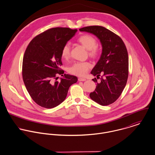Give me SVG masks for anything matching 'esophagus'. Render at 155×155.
I'll use <instances>...</instances> for the list:
<instances>
[{
	"label": "esophagus",
	"mask_w": 155,
	"mask_h": 155,
	"mask_svg": "<svg viewBox=\"0 0 155 155\" xmlns=\"http://www.w3.org/2000/svg\"><path fill=\"white\" fill-rule=\"evenodd\" d=\"M86 78H78V81H86Z\"/></svg>",
	"instance_id": "obj_1"
}]
</instances>
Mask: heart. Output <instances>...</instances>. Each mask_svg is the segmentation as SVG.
Listing matches in <instances>:
<instances>
[{"instance_id":"b5f03b06","label":"heart","mask_w":155,"mask_h":155,"mask_svg":"<svg viewBox=\"0 0 155 155\" xmlns=\"http://www.w3.org/2000/svg\"><path fill=\"white\" fill-rule=\"evenodd\" d=\"M78 41L83 45L87 50H89V54L92 58H96L99 53V51L96 47L97 42L96 39L89 35H84L81 36ZM62 57L67 59L69 58L71 54V47L69 44H65L62 50ZM91 64L88 62H76L74 63L68 69V71L74 75L83 77L87 72Z\"/></svg>"}]
</instances>
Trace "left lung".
Segmentation results:
<instances>
[{"instance_id": "left-lung-1", "label": "left lung", "mask_w": 155, "mask_h": 155, "mask_svg": "<svg viewBox=\"0 0 155 155\" xmlns=\"http://www.w3.org/2000/svg\"><path fill=\"white\" fill-rule=\"evenodd\" d=\"M80 31L93 34L97 38L102 45L101 57L94 66L91 74L99 78L93 81L96 87L90 97L102 106L114 102L122 93L128 77L129 58L127 49L122 39L114 33L104 27L92 26L83 28Z\"/></svg>"}]
</instances>
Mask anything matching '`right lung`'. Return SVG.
Returning a JSON list of instances; mask_svg holds the SVG:
<instances>
[{"mask_svg": "<svg viewBox=\"0 0 155 155\" xmlns=\"http://www.w3.org/2000/svg\"><path fill=\"white\" fill-rule=\"evenodd\" d=\"M77 29L55 28L35 37L28 46L23 60L22 75L26 89L39 105L52 108L63 102L69 87L77 83V77L62 74V50ZM59 73V82L52 79Z\"/></svg>", "mask_w": 155, "mask_h": 155, "instance_id": "right-lung-1", "label": "right lung"}]
</instances>
